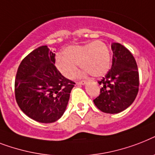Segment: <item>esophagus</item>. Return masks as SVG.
<instances>
[{"label": "esophagus", "instance_id": "esophagus-1", "mask_svg": "<svg viewBox=\"0 0 155 155\" xmlns=\"http://www.w3.org/2000/svg\"><path fill=\"white\" fill-rule=\"evenodd\" d=\"M85 83H86V81H78V82H77V84H78V85H85Z\"/></svg>", "mask_w": 155, "mask_h": 155}]
</instances>
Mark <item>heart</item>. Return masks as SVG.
<instances>
[{
    "mask_svg": "<svg viewBox=\"0 0 155 155\" xmlns=\"http://www.w3.org/2000/svg\"><path fill=\"white\" fill-rule=\"evenodd\" d=\"M110 51L107 45L101 41H95L81 45L67 47L63 58L56 60V66L61 74L67 78H73L80 64L84 69L83 75L90 74L93 77H101L110 67Z\"/></svg>",
    "mask_w": 155,
    "mask_h": 155,
    "instance_id": "heart-1",
    "label": "heart"
}]
</instances>
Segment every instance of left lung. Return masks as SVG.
<instances>
[{
    "mask_svg": "<svg viewBox=\"0 0 155 155\" xmlns=\"http://www.w3.org/2000/svg\"><path fill=\"white\" fill-rule=\"evenodd\" d=\"M112 67L98 81L100 94L95 106L106 114H117L133 103L138 92L139 74L136 61L129 49L119 43H112Z\"/></svg>",
    "mask_w": 155,
    "mask_h": 155,
    "instance_id": "1",
    "label": "left lung"
}]
</instances>
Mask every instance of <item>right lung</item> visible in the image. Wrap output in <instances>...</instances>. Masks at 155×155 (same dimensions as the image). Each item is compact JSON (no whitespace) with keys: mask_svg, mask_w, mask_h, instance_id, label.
Listing matches in <instances>:
<instances>
[{"mask_svg":"<svg viewBox=\"0 0 155 155\" xmlns=\"http://www.w3.org/2000/svg\"><path fill=\"white\" fill-rule=\"evenodd\" d=\"M74 85L55 66V54L43 45L28 54L20 64L15 79V97L28 117L51 123L65 112Z\"/></svg>","mask_w":155,"mask_h":155,"instance_id":"obj_1","label":"right lung"}]
</instances>
